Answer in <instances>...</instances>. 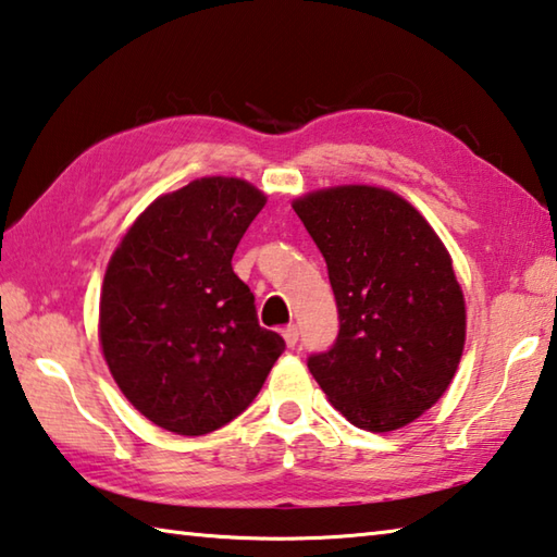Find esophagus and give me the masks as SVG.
I'll return each mask as SVG.
<instances>
[{
	"instance_id": "esophagus-1",
	"label": "esophagus",
	"mask_w": 557,
	"mask_h": 557,
	"mask_svg": "<svg viewBox=\"0 0 557 557\" xmlns=\"http://www.w3.org/2000/svg\"><path fill=\"white\" fill-rule=\"evenodd\" d=\"M284 339H286L288 347H294L298 343V327L296 325L284 327Z\"/></svg>"
}]
</instances>
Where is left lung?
Instances as JSON below:
<instances>
[{
    "instance_id": "left-lung-1",
    "label": "left lung",
    "mask_w": 557,
    "mask_h": 557,
    "mask_svg": "<svg viewBox=\"0 0 557 557\" xmlns=\"http://www.w3.org/2000/svg\"><path fill=\"white\" fill-rule=\"evenodd\" d=\"M294 210L327 263L339 333L308 369L349 423L404 428L450 386L465 347L453 259L411 202L374 185L308 193Z\"/></svg>"
}]
</instances>
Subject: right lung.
<instances>
[{"instance_id": "1", "label": "right lung", "mask_w": 557, "mask_h": 557, "mask_svg": "<svg viewBox=\"0 0 557 557\" xmlns=\"http://www.w3.org/2000/svg\"><path fill=\"white\" fill-rule=\"evenodd\" d=\"M267 195L200 178L161 195L124 234L104 273L100 343L116 386L163 431L205 435L261 392L286 349L263 330L232 253Z\"/></svg>"}]
</instances>
